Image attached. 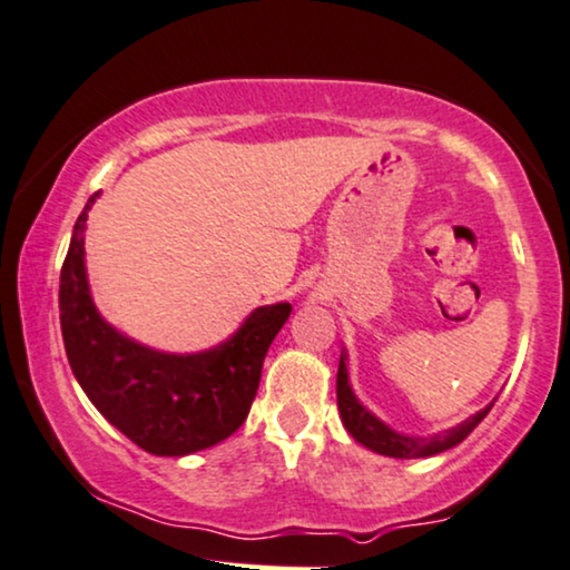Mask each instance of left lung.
<instances>
[{
  "instance_id": "1",
  "label": "left lung",
  "mask_w": 570,
  "mask_h": 570,
  "mask_svg": "<svg viewBox=\"0 0 570 570\" xmlns=\"http://www.w3.org/2000/svg\"><path fill=\"white\" fill-rule=\"evenodd\" d=\"M336 402H338V415H342L344 429L355 436V442H360L368 450L379 452V455L386 458H431L439 455V452L450 450L463 442V439L471 434L473 429L484 421L489 410H492L494 402H489L484 410H479L476 415H471L468 421L460 423L455 429H446L442 434L434 436H405L397 434L394 429H389L386 423H381L376 415L368 413L363 405H360L355 392L350 386V376H347V355L342 352L338 357V373H336Z\"/></svg>"
}]
</instances>
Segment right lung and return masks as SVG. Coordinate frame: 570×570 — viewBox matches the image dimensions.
<instances>
[{"label":"right lung","mask_w":570,"mask_h":570,"mask_svg":"<svg viewBox=\"0 0 570 570\" xmlns=\"http://www.w3.org/2000/svg\"><path fill=\"white\" fill-rule=\"evenodd\" d=\"M99 191L78 215L60 273V326L73 376L115 429L160 458H181L223 442L247 417L263 360L289 318V302L257 307L218 347L168 355L115 331L91 302L83 228Z\"/></svg>","instance_id":"right-lung-1"}]
</instances>
